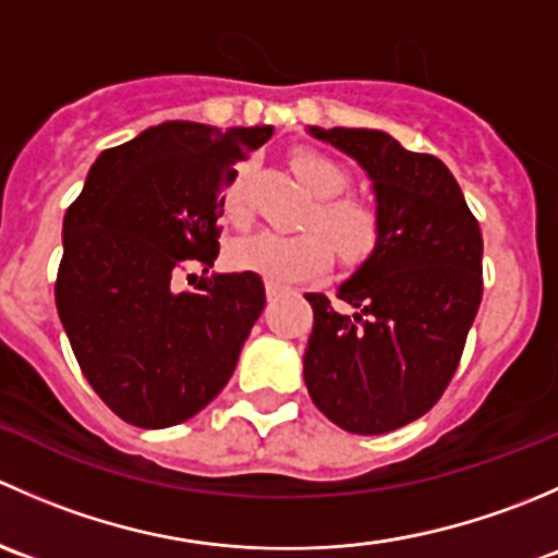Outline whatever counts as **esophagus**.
I'll use <instances>...</instances> for the list:
<instances>
[{
  "label": "esophagus",
  "instance_id": "obj_1",
  "mask_svg": "<svg viewBox=\"0 0 558 558\" xmlns=\"http://www.w3.org/2000/svg\"><path fill=\"white\" fill-rule=\"evenodd\" d=\"M286 291H289V286H283V283H267V300H278V296H283Z\"/></svg>",
  "mask_w": 558,
  "mask_h": 558
}]
</instances>
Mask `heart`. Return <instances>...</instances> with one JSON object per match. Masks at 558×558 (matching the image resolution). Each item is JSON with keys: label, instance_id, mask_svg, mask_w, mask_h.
Wrapping results in <instances>:
<instances>
[{"label": "heart", "instance_id": "1", "mask_svg": "<svg viewBox=\"0 0 558 558\" xmlns=\"http://www.w3.org/2000/svg\"><path fill=\"white\" fill-rule=\"evenodd\" d=\"M296 178L318 196L311 229L296 234L258 232L229 247V264L243 272L267 278L269 283H302L324 272L331 258L342 264H362L378 251L384 240V213L375 202L356 194H342L351 185L345 167L320 150H296L291 156ZM251 170L238 167L223 189V216L234 227H247L253 218L247 202Z\"/></svg>", "mask_w": 558, "mask_h": 558}]
</instances>
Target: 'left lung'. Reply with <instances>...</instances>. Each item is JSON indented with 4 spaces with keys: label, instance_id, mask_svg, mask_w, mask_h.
Returning <instances> with one entry per match:
<instances>
[{
    "label": "left lung",
    "instance_id": "left-lung-1",
    "mask_svg": "<svg viewBox=\"0 0 558 558\" xmlns=\"http://www.w3.org/2000/svg\"><path fill=\"white\" fill-rule=\"evenodd\" d=\"M353 156L384 213L378 251L329 296L305 294L313 335L305 384L315 408L353 435H386L421 418L451 384L483 296V234L437 156L375 129H318Z\"/></svg>",
    "mask_w": 558,
    "mask_h": 558
}]
</instances>
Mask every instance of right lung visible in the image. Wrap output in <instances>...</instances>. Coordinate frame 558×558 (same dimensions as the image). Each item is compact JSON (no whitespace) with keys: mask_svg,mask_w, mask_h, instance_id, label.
Segmentation results:
<instances>
[{"mask_svg":"<svg viewBox=\"0 0 558 558\" xmlns=\"http://www.w3.org/2000/svg\"><path fill=\"white\" fill-rule=\"evenodd\" d=\"M272 126L167 121L107 148L64 216L56 311L99 399L126 424L165 429L218 397L264 311L253 272L179 275L218 258L223 189Z\"/></svg>","mask_w":558,"mask_h":558,"instance_id":"obj_1","label":"right lung"}]
</instances>
